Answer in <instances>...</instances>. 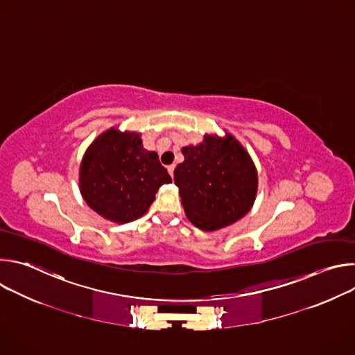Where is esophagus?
Returning a JSON list of instances; mask_svg holds the SVG:
<instances>
[{
	"instance_id": "esophagus-1",
	"label": "esophagus",
	"mask_w": 355,
	"mask_h": 355,
	"mask_svg": "<svg viewBox=\"0 0 355 355\" xmlns=\"http://www.w3.org/2000/svg\"><path fill=\"white\" fill-rule=\"evenodd\" d=\"M167 170H168V174L173 177V175H174V170H175V164L168 166V167H167Z\"/></svg>"
}]
</instances>
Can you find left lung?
Wrapping results in <instances>:
<instances>
[{"mask_svg": "<svg viewBox=\"0 0 355 355\" xmlns=\"http://www.w3.org/2000/svg\"><path fill=\"white\" fill-rule=\"evenodd\" d=\"M184 162L174 182L187 218L214 232L241 219L254 204L257 170L245 148L230 135H205L196 146L182 147Z\"/></svg>", "mask_w": 355, "mask_h": 355, "instance_id": "8db88e82", "label": "left lung"}]
</instances>
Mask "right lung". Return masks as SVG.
<instances>
[{
  "instance_id": "right-lung-1",
  "label": "right lung",
  "mask_w": 355,
  "mask_h": 355,
  "mask_svg": "<svg viewBox=\"0 0 355 355\" xmlns=\"http://www.w3.org/2000/svg\"><path fill=\"white\" fill-rule=\"evenodd\" d=\"M170 182L157 153L143 147L140 135L115 128L91 143L80 166V191L87 205L115 223L143 216L159 188Z\"/></svg>"
}]
</instances>
